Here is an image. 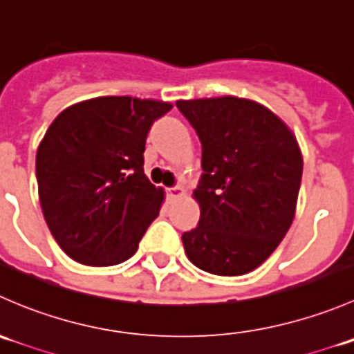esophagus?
<instances>
[{
    "instance_id": "1",
    "label": "esophagus",
    "mask_w": 354,
    "mask_h": 354,
    "mask_svg": "<svg viewBox=\"0 0 354 354\" xmlns=\"http://www.w3.org/2000/svg\"><path fill=\"white\" fill-rule=\"evenodd\" d=\"M167 197L169 198H178V197H183L185 190L181 187H173V188H167Z\"/></svg>"
}]
</instances>
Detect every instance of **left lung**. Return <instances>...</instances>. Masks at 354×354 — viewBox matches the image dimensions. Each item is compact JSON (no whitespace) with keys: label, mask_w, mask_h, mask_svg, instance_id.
<instances>
[{"label":"left lung","mask_w":354,"mask_h":354,"mask_svg":"<svg viewBox=\"0 0 354 354\" xmlns=\"http://www.w3.org/2000/svg\"><path fill=\"white\" fill-rule=\"evenodd\" d=\"M202 144L195 230L183 233L190 262L216 276H243L266 262L295 219L303 159L283 120L250 99L178 101Z\"/></svg>","instance_id":"left-lung-1"}]
</instances>
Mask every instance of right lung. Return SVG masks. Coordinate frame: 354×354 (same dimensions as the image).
<instances>
[{
	"label": "right lung",
	"mask_w": 354,
	"mask_h": 354,
	"mask_svg": "<svg viewBox=\"0 0 354 354\" xmlns=\"http://www.w3.org/2000/svg\"><path fill=\"white\" fill-rule=\"evenodd\" d=\"M173 106L108 95L56 116L35 156L39 200L56 243L75 262L116 266L159 216L162 188L144 173L152 123Z\"/></svg>",
	"instance_id": "1"
}]
</instances>
